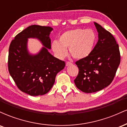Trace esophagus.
<instances>
[{
	"instance_id": "34e87169",
	"label": "esophagus",
	"mask_w": 127,
	"mask_h": 127,
	"mask_svg": "<svg viewBox=\"0 0 127 127\" xmlns=\"http://www.w3.org/2000/svg\"><path fill=\"white\" fill-rule=\"evenodd\" d=\"M72 64V63H70L69 62H66V63H65V65H66V66H69V65H71Z\"/></svg>"
}]
</instances>
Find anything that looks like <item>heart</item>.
I'll list each match as a JSON object with an SVG mask.
<instances>
[{"label":"heart","mask_w":127,"mask_h":127,"mask_svg":"<svg viewBox=\"0 0 127 127\" xmlns=\"http://www.w3.org/2000/svg\"><path fill=\"white\" fill-rule=\"evenodd\" d=\"M96 40L97 35L91 29H73L63 33L59 42H52V49L60 59L66 56V49H68L73 58L77 60L84 59L91 54Z\"/></svg>","instance_id":"1"}]
</instances>
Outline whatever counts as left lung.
<instances>
[{
	"label": "left lung",
	"instance_id": "obj_1",
	"mask_svg": "<svg viewBox=\"0 0 127 127\" xmlns=\"http://www.w3.org/2000/svg\"><path fill=\"white\" fill-rule=\"evenodd\" d=\"M98 40L88 57L76 62L79 73L74 80L86 93L100 91L111 84L121 61L119 45L113 35L94 22Z\"/></svg>",
	"mask_w": 127,
	"mask_h": 127
}]
</instances>
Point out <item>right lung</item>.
I'll return each mask as SVG.
<instances>
[{"instance_id":"add662e5","label":"right lung","mask_w":127,"mask_h":127,"mask_svg":"<svg viewBox=\"0 0 127 127\" xmlns=\"http://www.w3.org/2000/svg\"><path fill=\"white\" fill-rule=\"evenodd\" d=\"M51 27L32 25L12 40L9 49L8 70L17 87L32 96L42 95L50 91L57 74L65 67V62L51 54ZM37 38L44 46L32 55L27 48L28 39Z\"/></svg>"}]
</instances>
